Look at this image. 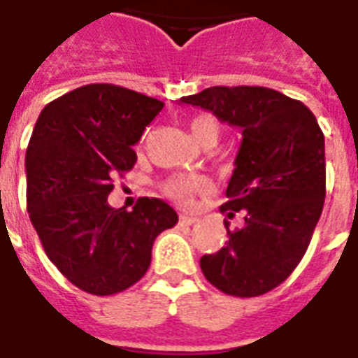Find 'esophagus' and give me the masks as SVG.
<instances>
[{
  "instance_id": "34e87169",
  "label": "esophagus",
  "mask_w": 358,
  "mask_h": 358,
  "mask_svg": "<svg viewBox=\"0 0 358 358\" xmlns=\"http://www.w3.org/2000/svg\"><path fill=\"white\" fill-rule=\"evenodd\" d=\"M199 219L189 215V213H180V223L182 224H195Z\"/></svg>"
}]
</instances>
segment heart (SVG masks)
<instances>
[{"label": "heart", "mask_w": 358, "mask_h": 358, "mask_svg": "<svg viewBox=\"0 0 358 358\" xmlns=\"http://www.w3.org/2000/svg\"><path fill=\"white\" fill-rule=\"evenodd\" d=\"M189 131L193 139L201 145L217 143L221 124L213 115H196L189 120ZM206 187V180L199 174H178L165 182V193L178 202H187L191 196Z\"/></svg>", "instance_id": "b5f03b06"}]
</instances>
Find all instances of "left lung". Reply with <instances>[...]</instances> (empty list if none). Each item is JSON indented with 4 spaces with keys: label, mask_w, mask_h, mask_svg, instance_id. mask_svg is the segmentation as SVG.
<instances>
[{
    "label": "left lung",
    "mask_w": 358,
    "mask_h": 358,
    "mask_svg": "<svg viewBox=\"0 0 358 358\" xmlns=\"http://www.w3.org/2000/svg\"><path fill=\"white\" fill-rule=\"evenodd\" d=\"M241 129L221 212H243L215 255L201 258L208 282L236 297L277 288L305 256L325 201V137L305 103L266 87H210L180 100Z\"/></svg>",
    "instance_id": "left-lung-1"
}]
</instances>
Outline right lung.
<instances>
[{"mask_svg": "<svg viewBox=\"0 0 358 358\" xmlns=\"http://www.w3.org/2000/svg\"><path fill=\"white\" fill-rule=\"evenodd\" d=\"M163 102L109 83L53 100L38 115L25 152L27 212L48 258L80 289L113 295L134 286L152 245L178 215L143 196L131 212L108 204L113 178L134 167V145Z\"/></svg>", "mask_w": 358, "mask_h": 358, "instance_id": "1", "label": "right lung"}]
</instances>
